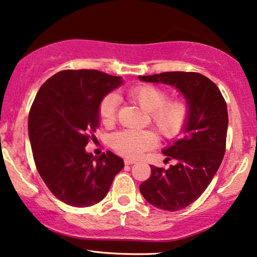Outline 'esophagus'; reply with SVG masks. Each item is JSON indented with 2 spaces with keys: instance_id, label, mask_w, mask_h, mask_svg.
<instances>
[{
  "instance_id": "1",
  "label": "esophagus",
  "mask_w": 257,
  "mask_h": 257,
  "mask_svg": "<svg viewBox=\"0 0 257 257\" xmlns=\"http://www.w3.org/2000/svg\"><path fill=\"white\" fill-rule=\"evenodd\" d=\"M124 163H125V165H133L136 163V161L132 160V159H125Z\"/></svg>"
}]
</instances>
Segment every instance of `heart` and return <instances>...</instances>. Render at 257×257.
Returning a JSON list of instances; mask_svg holds the SVG:
<instances>
[{"label":"heart","instance_id":"1","mask_svg":"<svg viewBox=\"0 0 257 257\" xmlns=\"http://www.w3.org/2000/svg\"><path fill=\"white\" fill-rule=\"evenodd\" d=\"M127 100L139 105L147 112L151 124L165 138H177L185 131L191 119L192 108L186 99L177 98L168 99L166 90L150 84L131 87L125 93ZM118 108V98L107 94L99 104V118L104 125L110 126L115 121ZM158 144V136L152 130H124L111 136L110 145L122 157L136 159L147 150L153 149Z\"/></svg>","mask_w":257,"mask_h":257}]
</instances>
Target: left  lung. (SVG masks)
I'll use <instances>...</instances> for the list:
<instances>
[{
    "label": "left lung",
    "instance_id": "8db88e82",
    "mask_svg": "<svg viewBox=\"0 0 257 257\" xmlns=\"http://www.w3.org/2000/svg\"><path fill=\"white\" fill-rule=\"evenodd\" d=\"M143 82L172 85L192 108L185 136L163 153L177 164L170 168L151 165V177L139 186L147 202L164 210H180L206 191L226 152L228 112L219 87L198 72H163L139 76Z\"/></svg>",
    "mask_w": 257,
    "mask_h": 257
}]
</instances>
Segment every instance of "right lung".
I'll use <instances>...</instances> for the list:
<instances>
[{
  "label": "right lung",
  "mask_w": 257,
  "mask_h": 257,
  "mask_svg": "<svg viewBox=\"0 0 257 257\" xmlns=\"http://www.w3.org/2000/svg\"><path fill=\"white\" fill-rule=\"evenodd\" d=\"M122 83L98 70H63L40 87L28 119L35 165L56 198L89 207L105 198L124 161L110 151L86 153L99 125V104Z\"/></svg>",
  "instance_id": "1"
}]
</instances>
